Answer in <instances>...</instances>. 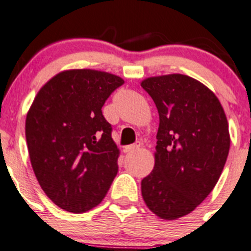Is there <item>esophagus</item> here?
Returning <instances> with one entry per match:
<instances>
[{
  "instance_id": "34e87169",
  "label": "esophagus",
  "mask_w": 251,
  "mask_h": 251,
  "mask_svg": "<svg viewBox=\"0 0 251 251\" xmlns=\"http://www.w3.org/2000/svg\"><path fill=\"white\" fill-rule=\"evenodd\" d=\"M139 148H140V143L127 145V147H125V152H132V151H136L137 149H139Z\"/></svg>"
}]
</instances>
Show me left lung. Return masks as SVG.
<instances>
[{
    "instance_id": "8db88e82",
    "label": "left lung",
    "mask_w": 251,
    "mask_h": 251,
    "mask_svg": "<svg viewBox=\"0 0 251 251\" xmlns=\"http://www.w3.org/2000/svg\"><path fill=\"white\" fill-rule=\"evenodd\" d=\"M142 87L159 114L155 167L142 180V195L159 218L174 220L195 210L218 182L230 136L217 96L192 77H150Z\"/></svg>"
}]
</instances>
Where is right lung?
Segmentation results:
<instances>
[{
    "label": "right lung",
    "instance_id": "obj_1",
    "mask_svg": "<svg viewBox=\"0 0 251 251\" xmlns=\"http://www.w3.org/2000/svg\"><path fill=\"white\" fill-rule=\"evenodd\" d=\"M124 79L90 69L63 71L39 90L26 118L37 180L57 206L82 213L98 206L117 176L119 149L102 106Z\"/></svg>",
    "mask_w": 251,
    "mask_h": 251
}]
</instances>
